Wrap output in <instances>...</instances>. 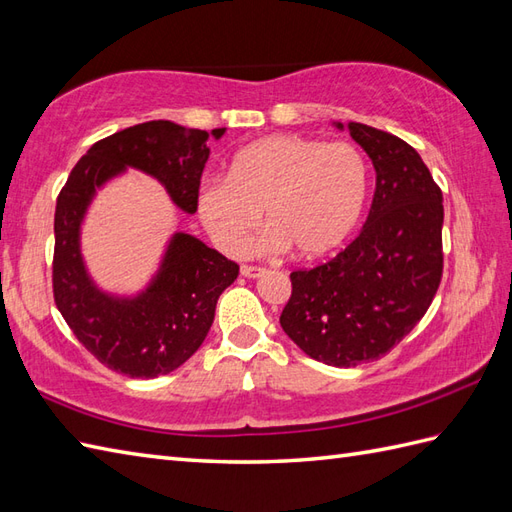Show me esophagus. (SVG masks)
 <instances>
[{
  "mask_svg": "<svg viewBox=\"0 0 512 512\" xmlns=\"http://www.w3.org/2000/svg\"><path fill=\"white\" fill-rule=\"evenodd\" d=\"M241 273H243L245 278H260L265 273V269L263 267H254V265H243Z\"/></svg>",
  "mask_w": 512,
  "mask_h": 512,
  "instance_id": "1",
  "label": "esophagus"
}]
</instances>
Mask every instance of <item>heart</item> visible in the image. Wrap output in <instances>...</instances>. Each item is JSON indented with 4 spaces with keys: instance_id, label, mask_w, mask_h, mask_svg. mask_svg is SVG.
<instances>
[{
    "instance_id": "b5f03b06",
    "label": "heart",
    "mask_w": 512,
    "mask_h": 512,
    "mask_svg": "<svg viewBox=\"0 0 512 512\" xmlns=\"http://www.w3.org/2000/svg\"><path fill=\"white\" fill-rule=\"evenodd\" d=\"M371 169L352 143L276 134L243 147L228 178H208L197 210L228 252H241L265 213L269 245L299 260L336 252L365 213Z\"/></svg>"
}]
</instances>
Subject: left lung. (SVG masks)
<instances>
[{"label": "left lung", "instance_id": "1", "mask_svg": "<svg viewBox=\"0 0 512 512\" xmlns=\"http://www.w3.org/2000/svg\"><path fill=\"white\" fill-rule=\"evenodd\" d=\"M343 130V123H334ZM376 169L367 223L332 260L291 273L280 326L332 367L378 360L426 315L443 276V193L406 141L347 123Z\"/></svg>", "mask_w": 512, "mask_h": 512}]
</instances>
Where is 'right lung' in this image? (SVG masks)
Masks as SVG:
<instances>
[{
    "label": "right lung",
    "mask_w": 512,
    "mask_h": 512,
    "mask_svg": "<svg viewBox=\"0 0 512 512\" xmlns=\"http://www.w3.org/2000/svg\"><path fill=\"white\" fill-rule=\"evenodd\" d=\"M223 132L226 128L189 130L160 119L110 134L78 160L56 199V306L86 350L128 378L167 376L199 350L213 326L217 299L239 276V265L195 236L176 232L141 293H106L82 258L86 210L97 189L132 167L156 178L171 202L193 215L210 156L206 141L221 139Z\"/></svg>",
    "instance_id": "add662e5"
}]
</instances>
